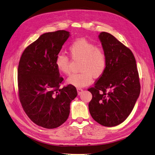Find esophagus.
Masks as SVG:
<instances>
[{
  "instance_id": "esophagus-1",
  "label": "esophagus",
  "mask_w": 155,
  "mask_h": 155,
  "mask_svg": "<svg viewBox=\"0 0 155 155\" xmlns=\"http://www.w3.org/2000/svg\"><path fill=\"white\" fill-rule=\"evenodd\" d=\"M77 91H78V95H80L82 93V92H83V89L81 88H77Z\"/></svg>"
}]
</instances>
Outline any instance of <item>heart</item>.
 Returning <instances> with one entry per match:
<instances>
[{
    "label": "heart",
    "mask_w": 155,
    "mask_h": 155,
    "mask_svg": "<svg viewBox=\"0 0 155 155\" xmlns=\"http://www.w3.org/2000/svg\"><path fill=\"white\" fill-rule=\"evenodd\" d=\"M70 57L75 61H80V72L71 75L67 82L77 87L90 85L92 77L96 79L104 75L107 68V55L105 50L86 39L81 38L74 41L69 46ZM55 66L58 71L64 75L70 74V61L67 55L59 54L55 59Z\"/></svg>",
    "instance_id": "obj_1"
}]
</instances>
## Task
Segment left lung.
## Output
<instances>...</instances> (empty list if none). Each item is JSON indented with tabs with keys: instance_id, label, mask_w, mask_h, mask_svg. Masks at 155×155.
<instances>
[{
	"instance_id": "obj_1",
	"label": "left lung",
	"mask_w": 155,
	"mask_h": 155,
	"mask_svg": "<svg viewBox=\"0 0 155 155\" xmlns=\"http://www.w3.org/2000/svg\"><path fill=\"white\" fill-rule=\"evenodd\" d=\"M107 55V68L93 87L88 109L92 118L105 127L124 121L133 110L140 92L136 59L131 50L107 32L99 35Z\"/></svg>"
}]
</instances>
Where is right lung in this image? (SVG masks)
<instances>
[{
    "instance_id": "right-lung-1",
    "label": "right lung",
    "mask_w": 155,
    "mask_h": 155,
    "mask_svg": "<svg viewBox=\"0 0 155 155\" xmlns=\"http://www.w3.org/2000/svg\"><path fill=\"white\" fill-rule=\"evenodd\" d=\"M70 36L65 30L41 35L27 46L17 70L18 97L28 118L46 129L57 128L67 121L70 105L78 95L72 85L60 88L63 78L55 59Z\"/></svg>"
}]
</instances>
